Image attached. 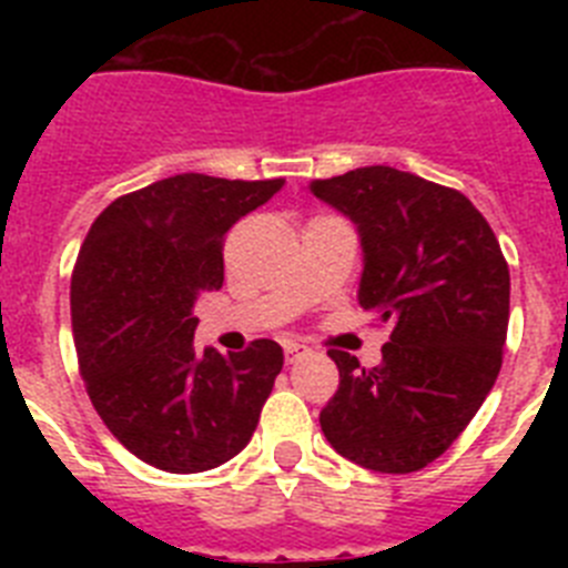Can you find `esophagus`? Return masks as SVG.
<instances>
[{
  "mask_svg": "<svg viewBox=\"0 0 568 568\" xmlns=\"http://www.w3.org/2000/svg\"><path fill=\"white\" fill-rule=\"evenodd\" d=\"M304 349H307V346L295 344V341H287V344H284V355H287L290 364H293V361L298 358V355H304Z\"/></svg>",
  "mask_w": 568,
  "mask_h": 568,
  "instance_id": "esophagus-1",
  "label": "esophagus"
}]
</instances>
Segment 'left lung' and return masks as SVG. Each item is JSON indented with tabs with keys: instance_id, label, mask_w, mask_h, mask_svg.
<instances>
[{
	"instance_id": "1",
	"label": "left lung",
	"mask_w": 568,
	"mask_h": 568,
	"mask_svg": "<svg viewBox=\"0 0 568 568\" xmlns=\"http://www.w3.org/2000/svg\"><path fill=\"white\" fill-rule=\"evenodd\" d=\"M358 227V304L393 327L381 366L329 349L341 384L321 409L338 455L406 475L453 446L504 364L509 267L464 193L404 170L358 168L310 182Z\"/></svg>"
}]
</instances>
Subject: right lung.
Here are the masks:
<instances>
[{"label":"right lung","instance_id":"1","mask_svg":"<svg viewBox=\"0 0 568 568\" xmlns=\"http://www.w3.org/2000/svg\"><path fill=\"white\" fill-rule=\"evenodd\" d=\"M284 187L170 175L102 210L70 278V318L88 395L113 438L155 469L193 475L250 444L284 353L258 338L204 349L195 298L224 281V235Z\"/></svg>","mask_w":568,"mask_h":568}]
</instances>
